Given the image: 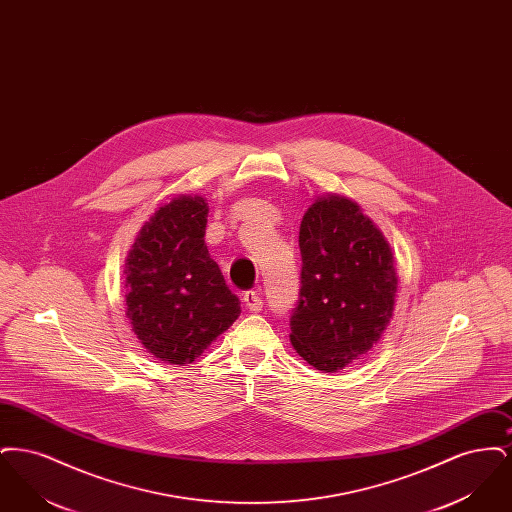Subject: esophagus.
I'll return each instance as SVG.
<instances>
[{
    "label": "esophagus",
    "mask_w": 512,
    "mask_h": 512,
    "mask_svg": "<svg viewBox=\"0 0 512 512\" xmlns=\"http://www.w3.org/2000/svg\"><path fill=\"white\" fill-rule=\"evenodd\" d=\"M244 303L245 307L249 311H253V313H259L263 309V299H261V295L257 292H245Z\"/></svg>",
    "instance_id": "obj_1"
}]
</instances>
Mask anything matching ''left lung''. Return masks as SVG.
<instances>
[{
  "mask_svg": "<svg viewBox=\"0 0 512 512\" xmlns=\"http://www.w3.org/2000/svg\"><path fill=\"white\" fill-rule=\"evenodd\" d=\"M301 290L293 349L317 370L338 372L368 353L390 324L397 268L390 244L361 207L324 195L299 228Z\"/></svg>",
  "mask_w": 512,
  "mask_h": 512,
  "instance_id": "1",
  "label": "left lung"
}]
</instances>
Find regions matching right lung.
<instances>
[{
	"label": "right lung",
	"mask_w": 512,
	"mask_h": 512,
	"mask_svg": "<svg viewBox=\"0 0 512 512\" xmlns=\"http://www.w3.org/2000/svg\"><path fill=\"white\" fill-rule=\"evenodd\" d=\"M209 207L201 195H178L138 232L126 257V317L159 361L190 365L240 317L205 245Z\"/></svg>",
	"instance_id": "add662e5"
}]
</instances>
